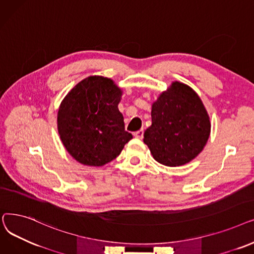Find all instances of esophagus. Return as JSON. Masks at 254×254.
<instances>
[{"mask_svg": "<svg viewBox=\"0 0 254 254\" xmlns=\"http://www.w3.org/2000/svg\"><path fill=\"white\" fill-rule=\"evenodd\" d=\"M133 135H134V137H136V138H142V137H143V129H140V130L134 132Z\"/></svg>", "mask_w": 254, "mask_h": 254, "instance_id": "esophagus-1", "label": "esophagus"}]
</instances>
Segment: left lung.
I'll return each mask as SVG.
<instances>
[{
	"mask_svg": "<svg viewBox=\"0 0 254 254\" xmlns=\"http://www.w3.org/2000/svg\"><path fill=\"white\" fill-rule=\"evenodd\" d=\"M152 125L144 131L143 142L154 159L166 166L188 163L202 151L211 124L196 93L174 82L152 105Z\"/></svg>",
	"mask_w": 254,
	"mask_h": 254,
	"instance_id": "left-lung-1",
	"label": "left lung"
}]
</instances>
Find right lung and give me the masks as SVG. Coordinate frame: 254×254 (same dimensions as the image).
<instances>
[{"label":"right lung","instance_id":"obj_1","mask_svg":"<svg viewBox=\"0 0 254 254\" xmlns=\"http://www.w3.org/2000/svg\"><path fill=\"white\" fill-rule=\"evenodd\" d=\"M121 95L112 79L90 76L78 82L61 103L59 134L78 162L104 165L117 158L132 138L118 108Z\"/></svg>","mask_w":254,"mask_h":254}]
</instances>
